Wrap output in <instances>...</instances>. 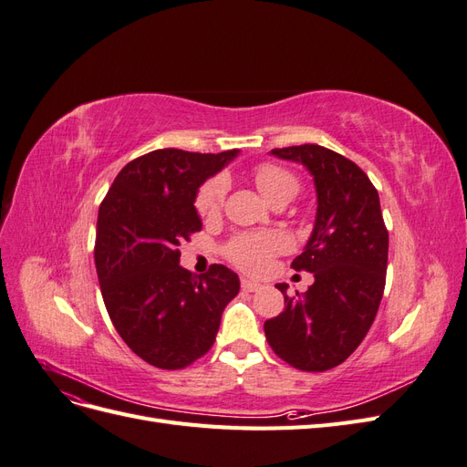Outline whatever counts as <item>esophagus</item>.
<instances>
[{
  "instance_id": "esophagus-1",
  "label": "esophagus",
  "mask_w": 467,
  "mask_h": 467,
  "mask_svg": "<svg viewBox=\"0 0 467 467\" xmlns=\"http://www.w3.org/2000/svg\"><path fill=\"white\" fill-rule=\"evenodd\" d=\"M242 288L245 292H257V290H261V285H259V282H255V280L242 278Z\"/></svg>"
}]
</instances>
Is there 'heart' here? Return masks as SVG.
Masks as SVG:
<instances>
[{
  "label": "heart",
  "mask_w": 467,
  "mask_h": 467,
  "mask_svg": "<svg viewBox=\"0 0 467 467\" xmlns=\"http://www.w3.org/2000/svg\"><path fill=\"white\" fill-rule=\"evenodd\" d=\"M253 181L265 194V199L275 202H288L300 189V179L288 167L278 163H261L253 169ZM225 194H228V179L223 175H214L208 179L196 192L194 208L202 218H214L220 214ZM285 237L276 232H244L234 235L223 247V255L235 266L247 273H259L285 249Z\"/></svg>",
  "instance_id": "1"
}]
</instances>
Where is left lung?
<instances>
[{"label": "left lung", "mask_w": 467, "mask_h": 467, "mask_svg": "<svg viewBox=\"0 0 467 467\" xmlns=\"http://www.w3.org/2000/svg\"><path fill=\"white\" fill-rule=\"evenodd\" d=\"M304 163L317 189V218L294 271L314 273L307 292L285 294V312L265 321L266 341L292 368L325 372L364 341L384 296L388 228L372 181L345 155L317 144L275 148Z\"/></svg>", "instance_id": "obj_1"}]
</instances>
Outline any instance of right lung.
Segmentation results:
<instances>
[{
	"instance_id": "right-lung-1",
	"label": "right lung",
	"mask_w": 467,
	"mask_h": 467,
	"mask_svg": "<svg viewBox=\"0 0 467 467\" xmlns=\"http://www.w3.org/2000/svg\"><path fill=\"white\" fill-rule=\"evenodd\" d=\"M237 150H153L126 163L99 206L95 266L109 317L148 364L181 370L216 341L223 307L239 292L228 266L202 276L179 266V245L201 232L194 199Z\"/></svg>"
}]
</instances>
